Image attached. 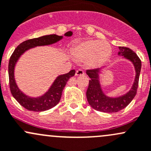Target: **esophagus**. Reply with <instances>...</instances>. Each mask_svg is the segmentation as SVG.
<instances>
[{
  "instance_id": "34e87169",
  "label": "esophagus",
  "mask_w": 151,
  "mask_h": 151,
  "mask_svg": "<svg viewBox=\"0 0 151 151\" xmlns=\"http://www.w3.org/2000/svg\"><path fill=\"white\" fill-rule=\"evenodd\" d=\"M75 74L76 76H82L85 74V72H84V71L82 70V69H78V70H77V71H76Z\"/></svg>"
}]
</instances>
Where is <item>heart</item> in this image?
Here are the masks:
<instances>
[{
  "label": "heart",
  "instance_id": "1",
  "mask_svg": "<svg viewBox=\"0 0 151 151\" xmlns=\"http://www.w3.org/2000/svg\"><path fill=\"white\" fill-rule=\"evenodd\" d=\"M73 53L79 61H86L92 67H98L107 61L111 50L106 42L88 40L77 44L73 49Z\"/></svg>",
  "mask_w": 151,
  "mask_h": 151
}]
</instances>
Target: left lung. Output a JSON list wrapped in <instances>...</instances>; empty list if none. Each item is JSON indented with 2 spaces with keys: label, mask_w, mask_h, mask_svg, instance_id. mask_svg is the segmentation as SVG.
<instances>
[{
  "label": "left lung",
  "mask_w": 151,
  "mask_h": 151,
  "mask_svg": "<svg viewBox=\"0 0 151 151\" xmlns=\"http://www.w3.org/2000/svg\"><path fill=\"white\" fill-rule=\"evenodd\" d=\"M118 55L129 60L134 65L136 74L133 85L129 92L123 96L111 98L106 96L101 88L99 74L101 68L87 70L86 73L90 78L86 92L87 99L92 108L97 111L106 113H114L124 109L130 104L137 93L138 88L139 74L141 70V61L133 50L126 47H119Z\"/></svg>",
  "instance_id": "8db88e82"
}]
</instances>
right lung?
I'll use <instances>...</instances> for the list:
<instances>
[{
    "instance_id": "add662e5",
    "label": "right lung",
    "mask_w": 151,
    "mask_h": 151,
    "mask_svg": "<svg viewBox=\"0 0 151 151\" xmlns=\"http://www.w3.org/2000/svg\"><path fill=\"white\" fill-rule=\"evenodd\" d=\"M72 34V32L69 31L65 33L64 35L66 37H71ZM63 36L49 35L27 40L19 44L14 50V53L11 56L9 63V85H10L11 93L13 97L19 103V104L27 110L36 112L44 111L56 106L60 101L62 91L65 85H66V82L70 77L74 76L75 70L72 69L69 73L58 76L45 94L37 98H33L24 94L17 86L14 77V69H15L16 64L21 55L27 50L37 46L52 45L61 40Z\"/></svg>"
}]
</instances>
